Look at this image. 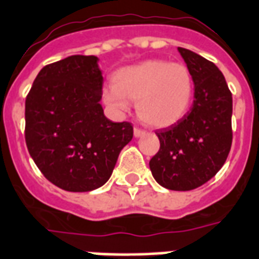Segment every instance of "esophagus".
Returning <instances> with one entry per match:
<instances>
[{
	"instance_id": "1",
	"label": "esophagus",
	"mask_w": 259,
	"mask_h": 259,
	"mask_svg": "<svg viewBox=\"0 0 259 259\" xmlns=\"http://www.w3.org/2000/svg\"><path fill=\"white\" fill-rule=\"evenodd\" d=\"M143 136H145V132L141 129H138V127H134V137H143Z\"/></svg>"
}]
</instances>
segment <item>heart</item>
<instances>
[{"label":"heart","instance_id":"obj_1","mask_svg":"<svg viewBox=\"0 0 259 259\" xmlns=\"http://www.w3.org/2000/svg\"><path fill=\"white\" fill-rule=\"evenodd\" d=\"M112 84L103 91L104 103L126 111L136 103L140 119L155 127H167L181 121L190 108L194 81L186 65L149 59L119 69Z\"/></svg>","mask_w":259,"mask_h":259}]
</instances>
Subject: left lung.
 <instances>
[{
    "label": "left lung",
    "mask_w": 259,
    "mask_h": 259,
    "mask_svg": "<svg viewBox=\"0 0 259 259\" xmlns=\"http://www.w3.org/2000/svg\"><path fill=\"white\" fill-rule=\"evenodd\" d=\"M194 81L193 107L181 121L157 130L160 149L149 161L156 182L187 191L212 179L226 163L232 144V94L216 65L178 47Z\"/></svg>",
    "instance_id": "left-lung-1"
}]
</instances>
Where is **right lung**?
<instances>
[{"label":"right lung","mask_w":259,"mask_h":259,"mask_svg":"<svg viewBox=\"0 0 259 259\" xmlns=\"http://www.w3.org/2000/svg\"><path fill=\"white\" fill-rule=\"evenodd\" d=\"M95 55H70L37 73L25 99V144L40 172L66 191L103 186L133 138L130 122L104 116Z\"/></svg>","instance_id":"obj_1"}]
</instances>
